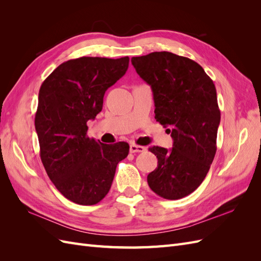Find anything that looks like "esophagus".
<instances>
[{"instance_id": "obj_1", "label": "esophagus", "mask_w": 261, "mask_h": 261, "mask_svg": "<svg viewBox=\"0 0 261 261\" xmlns=\"http://www.w3.org/2000/svg\"><path fill=\"white\" fill-rule=\"evenodd\" d=\"M146 150V148L145 147H143V146H137V145H130L129 146V151L132 152V153H137V152H144Z\"/></svg>"}]
</instances>
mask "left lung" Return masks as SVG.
Masks as SVG:
<instances>
[{
    "instance_id": "left-lung-1",
    "label": "left lung",
    "mask_w": 261,
    "mask_h": 261,
    "mask_svg": "<svg viewBox=\"0 0 261 261\" xmlns=\"http://www.w3.org/2000/svg\"><path fill=\"white\" fill-rule=\"evenodd\" d=\"M132 64L151 87L154 118L173 138L170 150L149 148L158 168L148 174V185L162 198H183L202 183L217 151L221 114L215 84L198 63L171 52L132 58Z\"/></svg>"
}]
</instances>
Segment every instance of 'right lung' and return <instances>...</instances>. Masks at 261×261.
Listing matches in <instances>:
<instances>
[{
  "label": "right lung",
  "mask_w": 261,
  "mask_h": 261,
  "mask_svg": "<svg viewBox=\"0 0 261 261\" xmlns=\"http://www.w3.org/2000/svg\"><path fill=\"white\" fill-rule=\"evenodd\" d=\"M129 58L69 60L55 68L39 90L35 117L40 156L58 191L91 206L109 193L117 163L129 146L102 144L87 136V122L101 112L108 88L123 77Z\"/></svg>",
  "instance_id": "add662e5"
}]
</instances>
